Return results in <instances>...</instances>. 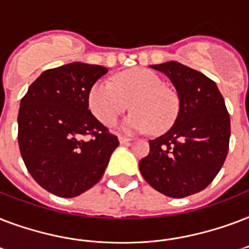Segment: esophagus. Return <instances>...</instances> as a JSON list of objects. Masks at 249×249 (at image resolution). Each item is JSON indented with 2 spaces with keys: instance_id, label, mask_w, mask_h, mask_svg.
I'll return each instance as SVG.
<instances>
[{
  "instance_id": "34e87169",
  "label": "esophagus",
  "mask_w": 249,
  "mask_h": 249,
  "mask_svg": "<svg viewBox=\"0 0 249 249\" xmlns=\"http://www.w3.org/2000/svg\"><path fill=\"white\" fill-rule=\"evenodd\" d=\"M118 140H119V142H121V144H128V142H130V139L124 138V136H119Z\"/></svg>"
}]
</instances>
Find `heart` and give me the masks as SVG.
Listing matches in <instances>:
<instances>
[{
  "label": "heart",
  "instance_id": "1",
  "mask_svg": "<svg viewBox=\"0 0 249 249\" xmlns=\"http://www.w3.org/2000/svg\"><path fill=\"white\" fill-rule=\"evenodd\" d=\"M88 107L92 114L111 126L127 110L131 101L134 113L122 124L126 131L165 132L178 118L180 100L177 92L165 86L159 74L148 69L119 72L114 83L100 79L88 90Z\"/></svg>",
  "mask_w": 249,
  "mask_h": 249
}]
</instances>
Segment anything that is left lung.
<instances>
[{
  "label": "left lung",
  "instance_id": "obj_1",
  "mask_svg": "<svg viewBox=\"0 0 249 249\" xmlns=\"http://www.w3.org/2000/svg\"><path fill=\"white\" fill-rule=\"evenodd\" d=\"M170 79L180 111L166 134L149 140L140 160L142 178L156 191L180 198L200 192L221 170L230 142V115L215 83L175 61L152 65Z\"/></svg>",
  "mask_w": 249,
  "mask_h": 249
}]
</instances>
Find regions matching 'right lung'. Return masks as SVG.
Instances as JSON below:
<instances>
[{
    "label": "right lung",
    "instance_id": "right-lung-1",
    "mask_svg": "<svg viewBox=\"0 0 249 249\" xmlns=\"http://www.w3.org/2000/svg\"><path fill=\"white\" fill-rule=\"evenodd\" d=\"M107 69L74 62L44 71L20 100L18 144L36 182L61 197H75L101 179L119 145L88 109V90ZM83 136H90L88 142Z\"/></svg>",
    "mask_w": 249,
    "mask_h": 249
}]
</instances>
